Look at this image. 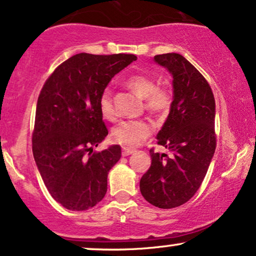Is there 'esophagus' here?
Wrapping results in <instances>:
<instances>
[{
	"mask_svg": "<svg viewBox=\"0 0 256 256\" xmlns=\"http://www.w3.org/2000/svg\"><path fill=\"white\" fill-rule=\"evenodd\" d=\"M134 152H136V149H131V148H122V156H128Z\"/></svg>",
	"mask_w": 256,
	"mask_h": 256,
	"instance_id": "esophagus-1",
	"label": "esophagus"
}]
</instances>
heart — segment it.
<instances>
[{
	"mask_svg": "<svg viewBox=\"0 0 256 256\" xmlns=\"http://www.w3.org/2000/svg\"><path fill=\"white\" fill-rule=\"evenodd\" d=\"M128 86L138 96L146 98V108L152 113H167L172 106V95L168 89L158 87V81L152 76L137 74L128 78ZM98 107L104 118L113 120L116 112L110 90H104L98 98ZM152 125L148 120H122L112 130V138L116 143L128 148L137 146L152 134Z\"/></svg>",
	"mask_w": 256,
	"mask_h": 256,
	"instance_id": "heart-1",
	"label": "heart"
}]
</instances>
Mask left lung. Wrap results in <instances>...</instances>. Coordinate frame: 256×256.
Segmentation results:
<instances>
[{
    "label": "left lung",
    "instance_id": "obj_1",
    "mask_svg": "<svg viewBox=\"0 0 256 256\" xmlns=\"http://www.w3.org/2000/svg\"><path fill=\"white\" fill-rule=\"evenodd\" d=\"M173 76V101L167 120L158 134V144L172 152L150 150L152 166L140 178L146 202L160 208H173L196 194L216 150V104L210 84L178 54L154 57Z\"/></svg>",
    "mask_w": 256,
    "mask_h": 256
}]
</instances>
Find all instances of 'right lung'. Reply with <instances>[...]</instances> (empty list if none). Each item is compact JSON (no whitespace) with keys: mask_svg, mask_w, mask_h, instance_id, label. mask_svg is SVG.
<instances>
[{"mask_svg":"<svg viewBox=\"0 0 256 256\" xmlns=\"http://www.w3.org/2000/svg\"><path fill=\"white\" fill-rule=\"evenodd\" d=\"M136 60L134 54L82 52L57 66L40 92L33 156L52 198L68 210H88L106 194L107 175L122 148L93 152L108 134L98 98L114 75Z\"/></svg>","mask_w":256,"mask_h":256,"instance_id":"add662e5","label":"right lung"}]
</instances>
